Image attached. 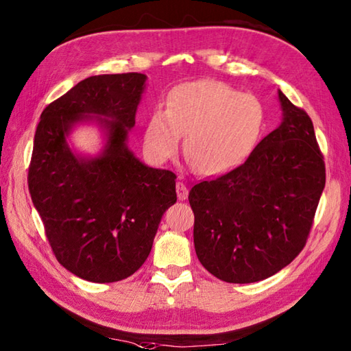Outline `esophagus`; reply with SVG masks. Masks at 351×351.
Listing matches in <instances>:
<instances>
[{"label":"esophagus","instance_id":"esophagus-1","mask_svg":"<svg viewBox=\"0 0 351 351\" xmlns=\"http://www.w3.org/2000/svg\"><path fill=\"white\" fill-rule=\"evenodd\" d=\"M176 191H177L178 199H180V201H184L187 198V193H189V191H187V187H186V184L183 182H177Z\"/></svg>","mask_w":351,"mask_h":351}]
</instances>
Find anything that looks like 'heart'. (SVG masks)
I'll return each mask as SVG.
<instances>
[{
  "instance_id": "obj_1",
  "label": "heart",
  "mask_w": 351,
  "mask_h": 351,
  "mask_svg": "<svg viewBox=\"0 0 351 351\" xmlns=\"http://www.w3.org/2000/svg\"><path fill=\"white\" fill-rule=\"evenodd\" d=\"M258 98L216 80L184 83L156 108L144 128V152L160 165L176 155L184 135V155L204 176L223 174L249 155L263 125Z\"/></svg>"
}]
</instances>
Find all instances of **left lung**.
Masks as SVG:
<instances>
[{
  "mask_svg": "<svg viewBox=\"0 0 351 351\" xmlns=\"http://www.w3.org/2000/svg\"><path fill=\"white\" fill-rule=\"evenodd\" d=\"M283 122L244 164L189 192L202 267L226 283L274 276L301 253L326 183L310 116L278 90Z\"/></svg>",
  "mask_w": 351,
  "mask_h": 351,
  "instance_id": "8db88e82",
  "label": "left lung"
}]
</instances>
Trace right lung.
<instances>
[{
	"label": "right lung",
	"mask_w": 351,
	"mask_h": 351,
	"mask_svg": "<svg viewBox=\"0 0 351 351\" xmlns=\"http://www.w3.org/2000/svg\"><path fill=\"white\" fill-rule=\"evenodd\" d=\"M146 79L140 73L88 77L43 110L34 136V207L58 262L92 283L132 276L177 201L176 174L144 165L126 146ZM88 120L108 132L95 158L74 156L66 143L72 126Z\"/></svg>",
	"instance_id": "1"
}]
</instances>
